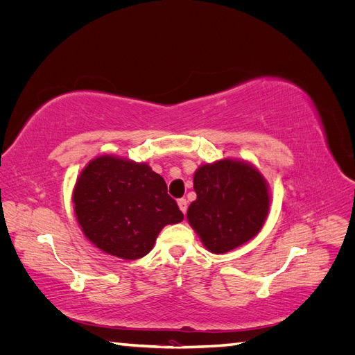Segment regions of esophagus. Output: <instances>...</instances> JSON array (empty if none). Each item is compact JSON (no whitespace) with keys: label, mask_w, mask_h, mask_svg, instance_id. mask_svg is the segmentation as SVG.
<instances>
[{"label":"esophagus","mask_w":355,"mask_h":355,"mask_svg":"<svg viewBox=\"0 0 355 355\" xmlns=\"http://www.w3.org/2000/svg\"><path fill=\"white\" fill-rule=\"evenodd\" d=\"M178 206L182 210V213H187V210H188V201H187V198H179L178 200Z\"/></svg>","instance_id":"esophagus-1"}]
</instances>
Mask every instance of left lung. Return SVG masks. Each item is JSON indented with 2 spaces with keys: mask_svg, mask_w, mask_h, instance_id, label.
I'll list each match as a JSON object with an SVG mask.
<instances>
[{
  "mask_svg": "<svg viewBox=\"0 0 355 355\" xmlns=\"http://www.w3.org/2000/svg\"><path fill=\"white\" fill-rule=\"evenodd\" d=\"M194 189L197 200L187 218L211 253L237 249L263 227L270 192L263 176L245 161L227 158L198 167Z\"/></svg>",
  "mask_w": 355,
  "mask_h": 355,
  "instance_id": "1",
  "label": "left lung"
}]
</instances>
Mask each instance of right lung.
Listing matches in <instances>:
<instances>
[{"mask_svg": "<svg viewBox=\"0 0 355 355\" xmlns=\"http://www.w3.org/2000/svg\"><path fill=\"white\" fill-rule=\"evenodd\" d=\"M72 201L85 237L125 261L148 254L166 225L184 219L163 178L145 163L112 155L85 166Z\"/></svg>", "mask_w": 355, "mask_h": 355, "instance_id": "obj_1", "label": "right lung"}]
</instances>
